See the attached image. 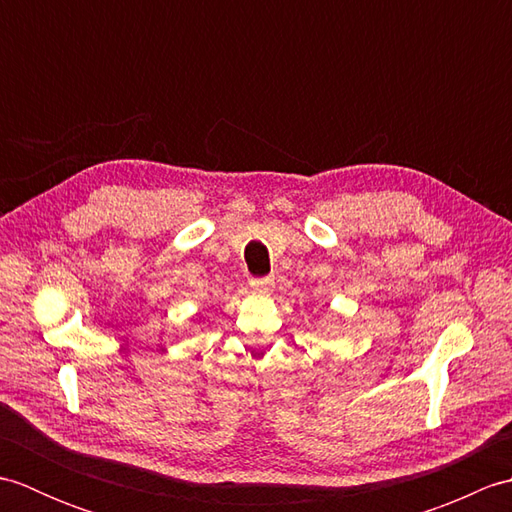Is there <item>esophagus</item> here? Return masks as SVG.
Wrapping results in <instances>:
<instances>
[{"label":"esophagus","mask_w":512,"mask_h":512,"mask_svg":"<svg viewBox=\"0 0 512 512\" xmlns=\"http://www.w3.org/2000/svg\"><path fill=\"white\" fill-rule=\"evenodd\" d=\"M250 286H253V290H257V292H268V290H273V286H275V279H273V277L250 279Z\"/></svg>","instance_id":"esophagus-1"}]
</instances>
